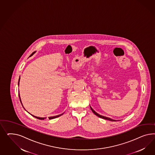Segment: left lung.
I'll list each match as a JSON object with an SVG mask.
<instances>
[{
  "label": "left lung",
  "mask_w": 155,
  "mask_h": 155,
  "mask_svg": "<svg viewBox=\"0 0 155 155\" xmlns=\"http://www.w3.org/2000/svg\"><path fill=\"white\" fill-rule=\"evenodd\" d=\"M90 108H91V111L93 112L94 114L95 115H96L97 116H98V117H101V118H102V119H106V120H111V121H116L115 120H114L113 119H111V118H110V117H103L102 115H99V114H98L97 113H96L95 111H94V110L93 109V108H91V107H90Z\"/></svg>",
  "instance_id": "1"
}]
</instances>
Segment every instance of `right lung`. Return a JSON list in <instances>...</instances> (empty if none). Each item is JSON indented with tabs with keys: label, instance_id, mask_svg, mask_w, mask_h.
I'll use <instances>...</instances> for the list:
<instances>
[{
	"label": "right lung",
	"instance_id": "add662e5",
	"mask_svg": "<svg viewBox=\"0 0 155 155\" xmlns=\"http://www.w3.org/2000/svg\"><path fill=\"white\" fill-rule=\"evenodd\" d=\"M35 52H34L30 55V56H32V55H33V54L35 53ZM19 81H20V78H19V81H18V85H19ZM19 98H20V102H21V99H20V94H19ZM21 104H22V103H21ZM22 106H23V104H22ZM62 114H61V115H57V116H55V117H49V119H54V118H56V117H60V116H61V115H62ZM33 116V117H36V118H37V119H40V120H44L45 117H35V116H34V115H32Z\"/></svg>",
	"mask_w": 155,
	"mask_h": 155
}]
</instances>
